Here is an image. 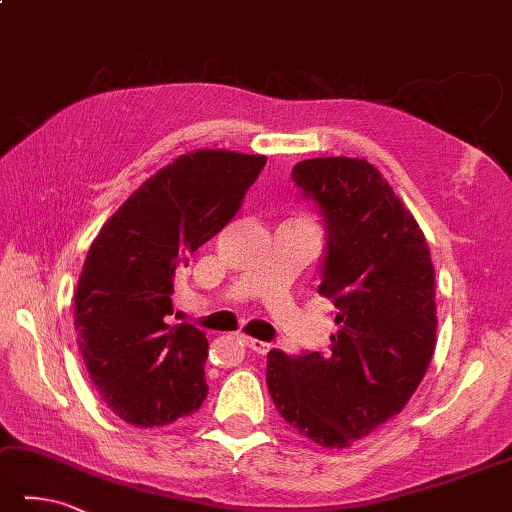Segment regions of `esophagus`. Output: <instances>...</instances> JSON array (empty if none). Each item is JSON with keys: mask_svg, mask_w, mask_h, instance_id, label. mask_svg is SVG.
<instances>
[{"mask_svg": "<svg viewBox=\"0 0 512 512\" xmlns=\"http://www.w3.org/2000/svg\"><path fill=\"white\" fill-rule=\"evenodd\" d=\"M245 345L249 347V350H254L256 354H267L269 352V343H265V341H256V339H249V336H245Z\"/></svg>", "mask_w": 512, "mask_h": 512, "instance_id": "1", "label": "esophagus"}]
</instances>
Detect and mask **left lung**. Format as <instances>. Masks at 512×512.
Segmentation results:
<instances>
[{
  "instance_id": "obj_1",
  "label": "left lung",
  "mask_w": 512,
  "mask_h": 512,
  "mask_svg": "<svg viewBox=\"0 0 512 512\" xmlns=\"http://www.w3.org/2000/svg\"><path fill=\"white\" fill-rule=\"evenodd\" d=\"M292 180L323 216L318 294L339 307V332L330 352H269L267 388L303 437L347 448L406 408L428 370L435 267L417 220L370 162L303 160Z\"/></svg>"
}]
</instances>
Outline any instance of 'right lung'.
<instances>
[{"label":"right lung","mask_w":512,"mask_h":512,"mask_svg":"<svg viewBox=\"0 0 512 512\" xmlns=\"http://www.w3.org/2000/svg\"><path fill=\"white\" fill-rule=\"evenodd\" d=\"M265 156L198 149L106 220L75 289V332L95 388L131 426H167L207 397V336L167 325L176 269L238 214Z\"/></svg>","instance_id":"obj_1"}]
</instances>
